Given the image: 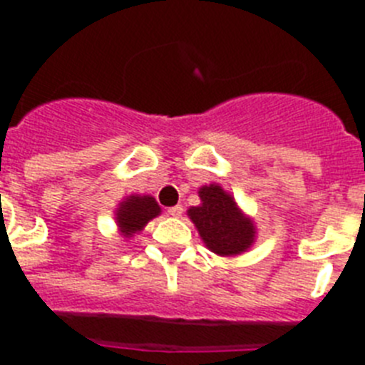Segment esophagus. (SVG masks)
<instances>
[{"label":"esophagus","mask_w":365,"mask_h":365,"mask_svg":"<svg viewBox=\"0 0 365 365\" xmlns=\"http://www.w3.org/2000/svg\"><path fill=\"white\" fill-rule=\"evenodd\" d=\"M182 212H185V208H182L180 205H175V206H172L170 210H168V214L172 215V217H180V215H182Z\"/></svg>","instance_id":"1"}]
</instances>
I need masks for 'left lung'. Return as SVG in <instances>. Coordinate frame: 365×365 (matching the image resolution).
I'll return each instance as SVG.
<instances>
[{"label":"left lung","mask_w":365,"mask_h":365,"mask_svg":"<svg viewBox=\"0 0 365 365\" xmlns=\"http://www.w3.org/2000/svg\"><path fill=\"white\" fill-rule=\"evenodd\" d=\"M201 205L190 206L188 217L197 228L205 247L221 257L241 256L257 237L256 222L245 214L234 195L217 182L199 188Z\"/></svg>","instance_id":"1"}]
</instances>
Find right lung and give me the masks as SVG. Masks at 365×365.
<instances>
[{
    "mask_svg": "<svg viewBox=\"0 0 365 365\" xmlns=\"http://www.w3.org/2000/svg\"><path fill=\"white\" fill-rule=\"evenodd\" d=\"M160 215V206L151 195H138L131 193L118 202L115 210V222L118 234L124 240H131L135 234H140L148 222Z\"/></svg>",
    "mask_w": 365,
    "mask_h": 365,
    "instance_id": "obj_1",
    "label": "right lung"
}]
</instances>
